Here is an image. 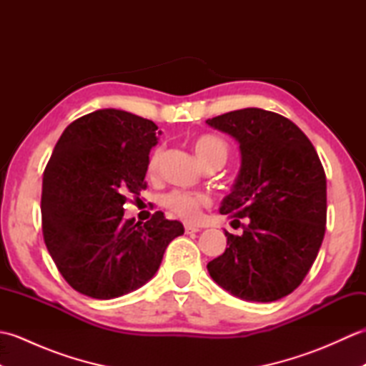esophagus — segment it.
Masks as SVG:
<instances>
[{
  "instance_id": "1",
  "label": "esophagus",
  "mask_w": 366,
  "mask_h": 366,
  "mask_svg": "<svg viewBox=\"0 0 366 366\" xmlns=\"http://www.w3.org/2000/svg\"><path fill=\"white\" fill-rule=\"evenodd\" d=\"M184 231H185V234H193V232H198L199 228L198 227H192V224H185Z\"/></svg>"
}]
</instances>
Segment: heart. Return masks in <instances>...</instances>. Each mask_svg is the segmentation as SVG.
Listing matches in <instances>:
<instances>
[{
	"label": "heart",
	"mask_w": 366,
	"mask_h": 366,
	"mask_svg": "<svg viewBox=\"0 0 366 366\" xmlns=\"http://www.w3.org/2000/svg\"><path fill=\"white\" fill-rule=\"evenodd\" d=\"M192 146L195 149L198 159L204 163V167L223 165L229 155V146L224 139L214 134H199L192 139ZM162 159V147H155L147 159L146 169L154 174L159 169ZM211 204V198L206 193H193L185 190H173L162 198V206L184 222H197L201 211Z\"/></svg>",
	"instance_id": "b5f03b06"
}]
</instances>
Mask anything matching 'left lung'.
I'll use <instances>...</instances> for the list:
<instances>
[{"label":"left lung","instance_id":"obj_1","mask_svg":"<svg viewBox=\"0 0 366 366\" xmlns=\"http://www.w3.org/2000/svg\"><path fill=\"white\" fill-rule=\"evenodd\" d=\"M206 122L234 137L242 152L220 212L250 219L242 236L224 231L228 248L207 264L209 274L239 299H282L307 277L325 234L327 182L320 155L292 121L274 112L244 108Z\"/></svg>","mask_w":366,"mask_h":366}]
</instances>
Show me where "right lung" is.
I'll list each match as a JSON object with an SVG mask.
<instances>
[{
  "label": "right lung",
  "mask_w": 366,
  "mask_h": 366,
  "mask_svg": "<svg viewBox=\"0 0 366 366\" xmlns=\"http://www.w3.org/2000/svg\"><path fill=\"white\" fill-rule=\"evenodd\" d=\"M159 127L122 110H97L69 124L42 179V234L54 264L75 291L113 299L143 286L182 223L157 211L144 223L124 219L144 176Z\"/></svg>",
  "instance_id": "obj_1"
}]
</instances>
